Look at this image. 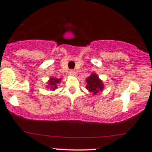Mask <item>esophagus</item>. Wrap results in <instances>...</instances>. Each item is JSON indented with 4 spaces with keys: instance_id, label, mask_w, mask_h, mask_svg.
I'll list each match as a JSON object with an SVG mask.
<instances>
[{
    "instance_id": "esophagus-1",
    "label": "esophagus",
    "mask_w": 152,
    "mask_h": 152,
    "mask_svg": "<svg viewBox=\"0 0 152 152\" xmlns=\"http://www.w3.org/2000/svg\"><path fill=\"white\" fill-rule=\"evenodd\" d=\"M69 74H70L71 76H76V72L74 70H70L69 71Z\"/></svg>"
}]
</instances>
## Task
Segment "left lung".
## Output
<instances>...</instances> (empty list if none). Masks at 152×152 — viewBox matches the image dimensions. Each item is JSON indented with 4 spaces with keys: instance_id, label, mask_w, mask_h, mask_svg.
Masks as SVG:
<instances>
[{
    "instance_id": "left-lung-1",
    "label": "left lung",
    "mask_w": 152,
    "mask_h": 152,
    "mask_svg": "<svg viewBox=\"0 0 152 152\" xmlns=\"http://www.w3.org/2000/svg\"><path fill=\"white\" fill-rule=\"evenodd\" d=\"M87 85L86 89H88L93 94H96L99 91H102L104 88L102 81L99 79L98 76L96 74H92L89 77L86 78Z\"/></svg>"
}]
</instances>
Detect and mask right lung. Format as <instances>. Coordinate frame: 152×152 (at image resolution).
Returning <instances> with one entry per match:
<instances>
[{"mask_svg": "<svg viewBox=\"0 0 152 152\" xmlns=\"http://www.w3.org/2000/svg\"><path fill=\"white\" fill-rule=\"evenodd\" d=\"M60 78H50L49 81H48V86L50 89L55 90L57 88V83L60 82Z\"/></svg>", "mask_w": 152, "mask_h": 152, "instance_id": "1", "label": "right lung"}]
</instances>
